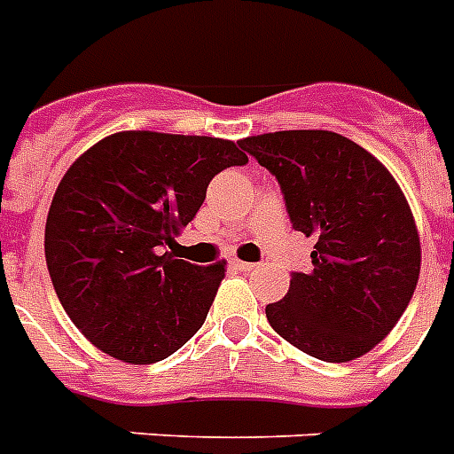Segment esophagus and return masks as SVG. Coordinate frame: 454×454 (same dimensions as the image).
Returning a JSON list of instances; mask_svg holds the SVG:
<instances>
[{"label": "esophagus", "instance_id": "esophagus-1", "mask_svg": "<svg viewBox=\"0 0 454 454\" xmlns=\"http://www.w3.org/2000/svg\"><path fill=\"white\" fill-rule=\"evenodd\" d=\"M235 268H238V270H242V272H254L256 268H259V265L249 263V261H235Z\"/></svg>", "mask_w": 454, "mask_h": 454}]
</instances>
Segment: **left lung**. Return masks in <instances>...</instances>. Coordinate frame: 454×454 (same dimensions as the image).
I'll use <instances>...</instances> for the list:
<instances>
[{
    "label": "left lung",
    "mask_w": 454,
    "mask_h": 454,
    "mask_svg": "<svg viewBox=\"0 0 454 454\" xmlns=\"http://www.w3.org/2000/svg\"><path fill=\"white\" fill-rule=\"evenodd\" d=\"M279 182L296 231L315 238L310 272H294L265 317L286 342L342 364L396 326L419 278V235L389 169L331 130H279L239 139Z\"/></svg>",
    "instance_id": "obj_1"
}]
</instances>
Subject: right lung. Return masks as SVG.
Returning <instances> with one entry per match:
<instances>
[{
  "label": "right lung",
  "instance_id": "add662e5",
  "mask_svg": "<svg viewBox=\"0 0 454 454\" xmlns=\"http://www.w3.org/2000/svg\"><path fill=\"white\" fill-rule=\"evenodd\" d=\"M247 160L231 139L123 130L69 165L43 249L62 308L95 348L156 364L205 324L226 261L202 268L163 249L198 215L212 176Z\"/></svg>",
  "mask_w": 454,
  "mask_h": 454
}]
</instances>
